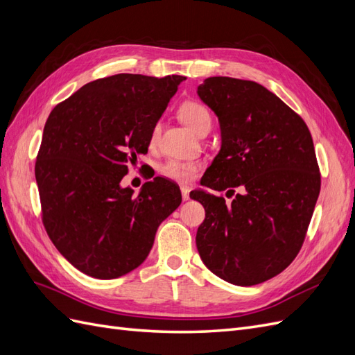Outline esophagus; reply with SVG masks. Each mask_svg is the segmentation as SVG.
<instances>
[{"mask_svg": "<svg viewBox=\"0 0 355 355\" xmlns=\"http://www.w3.org/2000/svg\"><path fill=\"white\" fill-rule=\"evenodd\" d=\"M180 191H182V200H184V201L189 200V188H187V187H182V188H180Z\"/></svg>", "mask_w": 355, "mask_h": 355, "instance_id": "obj_1", "label": "esophagus"}]
</instances>
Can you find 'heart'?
<instances>
[{
  "instance_id": "b5f03b06",
  "label": "heart",
  "mask_w": 355,
  "mask_h": 355,
  "mask_svg": "<svg viewBox=\"0 0 355 355\" xmlns=\"http://www.w3.org/2000/svg\"><path fill=\"white\" fill-rule=\"evenodd\" d=\"M179 116L192 132L201 135L202 132L210 130L211 127V114L209 110L200 102L196 101H185L179 108ZM159 136V125L154 124L151 132H149V144L155 145ZM201 168L198 161L192 159H167L166 163L159 166V175L168 179L175 180L178 184H189L194 180Z\"/></svg>"
}]
</instances>
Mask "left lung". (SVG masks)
Returning a JSON list of instances; mask_svg holds the SVG:
<instances>
[{
	"mask_svg": "<svg viewBox=\"0 0 355 355\" xmlns=\"http://www.w3.org/2000/svg\"><path fill=\"white\" fill-rule=\"evenodd\" d=\"M200 99L218 115L220 151L192 191L206 218L197 249L209 270L237 286L263 283L292 263L305 241L321 175L309 128L263 85L210 77ZM241 188L240 193L234 189Z\"/></svg>",
	"mask_w": 355,
	"mask_h": 355,
	"instance_id": "1",
	"label": "left lung"
}]
</instances>
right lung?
<instances>
[{"label":"right lung","mask_w":355,"mask_h":355,"mask_svg":"<svg viewBox=\"0 0 355 355\" xmlns=\"http://www.w3.org/2000/svg\"><path fill=\"white\" fill-rule=\"evenodd\" d=\"M182 75L116 73L87 83L50 112L35 161L42 225L78 271L101 280L141 265L155 232L182 201L176 184L120 182L163 115Z\"/></svg>","instance_id":"add662e5"}]
</instances>
